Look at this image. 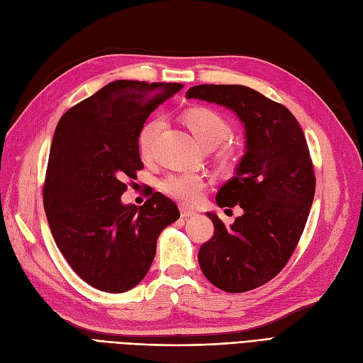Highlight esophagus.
Masks as SVG:
<instances>
[{"label":"esophagus","mask_w":363,"mask_h":363,"mask_svg":"<svg viewBox=\"0 0 363 363\" xmlns=\"http://www.w3.org/2000/svg\"><path fill=\"white\" fill-rule=\"evenodd\" d=\"M180 215H182V218L187 219V218H192V216H195V215H196V211H194V210H191V208H187V207L182 206V207H180Z\"/></svg>","instance_id":"esophagus-1"}]
</instances>
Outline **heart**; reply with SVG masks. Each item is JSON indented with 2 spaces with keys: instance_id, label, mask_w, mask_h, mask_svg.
I'll return each instance as SVG.
<instances>
[{
  "instance_id": "1",
  "label": "heart",
  "mask_w": 363,
  "mask_h": 363,
  "mask_svg": "<svg viewBox=\"0 0 363 363\" xmlns=\"http://www.w3.org/2000/svg\"><path fill=\"white\" fill-rule=\"evenodd\" d=\"M183 123L191 130L199 145L210 150L215 148L231 136V126L219 112L210 108H192L183 114ZM160 129V121L153 118L144 123L138 132V152L143 159L152 156V145ZM218 164L223 171H233L237 165V153L231 148H222L218 153ZM160 189L172 199L194 206L201 201L206 189V180L203 176L194 172L169 174L160 182Z\"/></svg>"
}]
</instances>
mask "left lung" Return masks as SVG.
<instances>
[{
  "instance_id": "8db88e82",
  "label": "left lung",
  "mask_w": 363,
  "mask_h": 363,
  "mask_svg": "<svg viewBox=\"0 0 363 363\" xmlns=\"http://www.w3.org/2000/svg\"><path fill=\"white\" fill-rule=\"evenodd\" d=\"M186 97L228 108L245 126L246 153L216 195L219 207L239 206L243 215L225 227L207 211L215 234L199 247L198 261L218 289L254 290L289 262L314 201L315 176L303 130L284 105L245 85H195Z\"/></svg>"
}]
</instances>
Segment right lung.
Wrapping results in <instances>:
<instances>
[{
    "instance_id": "obj_1",
    "label": "right lung",
    "mask_w": 363,
    "mask_h": 363,
    "mask_svg": "<svg viewBox=\"0 0 363 363\" xmlns=\"http://www.w3.org/2000/svg\"><path fill=\"white\" fill-rule=\"evenodd\" d=\"M182 84L120 79L70 108L49 152L43 204L62 257L94 289L124 293L155 259L160 231L180 218L155 192L144 206H124L126 180L143 169L138 132Z\"/></svg>"
}]
</instances>
